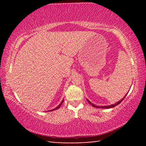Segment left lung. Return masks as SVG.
Segmentation results:
<instances>
[{
	"instance_id": "1",
	"label": "left lung",
	"mask_w": 146,
	"mask_h": 146,
	"mask_svg": "<svg viewBox=\"0 0 146 146\" xmlns=\"http://www.w3.org/2000/svg\"><path fill=\"white\" fill-rule=\"evenodd\" d=\"M127 95V94H126ZM126 95H125L124 97H123V98H122V99H121L120 100H119L118 101V102H117V103H115V104H111V105H110V106H96L95 104H93V103H91L90 100H89L88 99H87V100L88 101V102L92 106H93V107H95V108H102V109H109V108H114V107H115L116 106H117V105H118L119 104L122 102V101L123 100V98H124L125 97V96H126Z\"/></svg>"
}]
</instances>
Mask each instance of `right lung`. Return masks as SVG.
I'll use <instances>...</instances> for the list:
<instances>
[{"instance_id": "1", "label": "right lung", "mask_w": 146, "mask_h": 146, "mask_svg": "<svg viewBox=\"0 0 146 146\" xmlns=\"http://www.w3.org/2000/svg\"><path fill=\"white\" fill-rule=\"evenodd\" d=\"M63 102H64V99L62 100V102H61V103L60 104H59L58 106H57V107H56V108H55V109H53V110H49V111H54V110H57V109H58L59 108H60V106L62 105V103H63Z\"/></svg>"}]
</instances>
